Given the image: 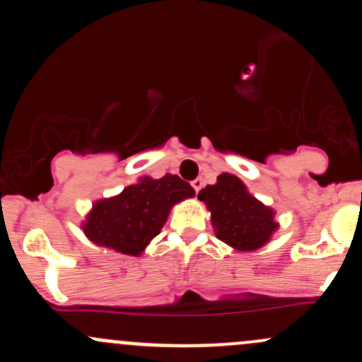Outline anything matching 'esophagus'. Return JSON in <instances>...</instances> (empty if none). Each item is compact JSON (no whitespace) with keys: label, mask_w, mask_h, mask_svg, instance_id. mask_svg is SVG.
<instances>
[{"label":"esophagus","mask_w":362,"mask_h":362,"mask_svg":"<svg viewBox=\"0 0 362 362\" xmlns=\"http://www.w3.org/2000/svg\"><path fill=\"white\" fill-rule=\"evenodd\" d=\"M202 185H204V180H202V178H196V180L192 182V187L196 192H199V190L202 189Z\"/></svg>","instance_id":"1"}]
</instances>
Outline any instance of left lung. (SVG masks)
<instances>
[{
	"instance_id": "obj_1",
	"label": "left lung",
	"mask_w": 362,
	"mask_h": 362,
	"mask_svg": "<svg viewBox=\"0 0 362 362\" xmlns=\"http://www.w3.org/2000/svg\"><path fill=\"white\" fill-rule=\"evenodd\" d=\"M197 199L211 213L214 235L240 252H252L272 240L278 230L275 209L252 196L232 173L218 175L216 184L199 190Z\"/></svg>"
}]
</instances>
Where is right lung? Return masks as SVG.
I'll use <instances>...</instances> for the list:
<instances>
[{
  "label": "right lung",
  "mask_w": 362,
  "mask_h": 362,
  "mask_svg": "<svg viewBox=\"0 0 362 362\" xmlns=\"http://www.w3.org/2000/svg\"><path fill=\"white\" fill-rule=\"evenodd\" d=\"M194 189L177 175L141 177L120 194L93 202L82 230L99 247L127 256H141L161 232L172 208L194 197Z\"/></svg>",
  "instance_id": "1"
}]
</instances>
